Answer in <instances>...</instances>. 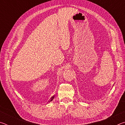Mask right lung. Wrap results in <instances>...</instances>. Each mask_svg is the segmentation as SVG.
<instances>
[{"label":"right lung","mask_w":125,"mask_h":125,"mask_svg":"<svg viewBox=\"0 0 125 125\" xmlns=\"http://www.w3.org/2000/svg\"><path fill=\"white\" fill-rule=\"evenodd\" d=\"M54 96H52V98H51V100H50V101H52V100H53V99H54Z\"/></svg>","instance_id":"add662e5"}]
</instances>
